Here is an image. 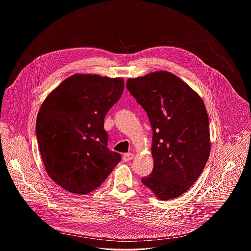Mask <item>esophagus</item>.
Segmentation results:
<instances>
[{
	"label": "esophagus",
	"instance_id": "1",
	"mask_svg": "<svg viewBox=\"0 0 251 251\" xmlns=\"http://www.w3.org/2000/svg\"><path fill=\"white\" fill-rule=\"evenodd\" d=\"M133 157H134V155H133L132 153H131V152L125 153V154L123 155V161H124V162H130L131 160L133 159Z\"/></svg>",
	"mask_w": 251,
	"mask_h": 251
}]
</instances>
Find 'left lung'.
Instances as JSON below:
<instances>
[{
  "mask_svg": "<svg viewBox=\"0 0 251 251\" xmlns=\"http://www.w3.org/2000/svg\"><path fill=\"white\" fill-rule=\"evenodd\" d=\"M152 129V172L141 179L161 201L178 198L201 176L211 151L209 118L202 99L171 72L127 80Z\"/></svg>",
  "mask_w": 251,
  "mask_h": 251,
  "instance_id": "left-lung-1",
  "label": "left lung"
}]
</instances>
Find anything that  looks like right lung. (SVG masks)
<instances>
[{"label":"right lung","instance_id":"obj_1","mask_svg":"<svg viewBox=\"0 0 251 251\" xmlns=\"http://www.w3.org/2000/svg\"><path fill=\"white\" fill-rule=\"evenodd\" d=\"M122 78L74 74L45 99L36 118L39 151L50 178L67 191H94L121 160L107 148L104 118L122 95Z\"/></svg>","mask_w":251,"mask_h":251}]
</instances>
